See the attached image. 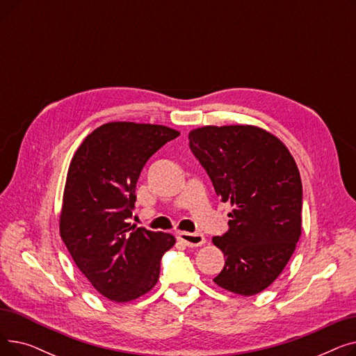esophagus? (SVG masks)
Returning <instances> with one entry per match:
<instances>
[{"label": "esophagus", "mask_w": 356, "mask_h": 356, "mask_svg": "<svg viewBox=\"0 0 356 356\" xmlns=\"http://www.w3.org/2000/svg\"><path fill=\"white\" fill-rule=\"evenodd\" d=\"M177 239L181 241L183 244L188 247H200L207 242V239H204L202 234H192V232H179Z\"/></svg>", "instance_id": "esophagus-1"}]
</instances>
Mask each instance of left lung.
Wrapping results in <instances>:
<instances>
[{"instance_id":"obj_1","label":"left lung","mask_w":356,"mask_h":356,"mask_svg":"<svg viewBox=\"0 0 356 356\" xmlns=\"http://www.w3.org/2000/svg\"><path fill=\"white\" fill-rule=\"evenodd\" d=\"M216 195L234 208L212 242L225 257L215 284L241 296L266 290L302 235V179L286 144L255 125H204L189 133Z\"/></svg>"}]
</instances>
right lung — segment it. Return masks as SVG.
<instances>
[{
  "instance_id": "obj_1",
  "label": "right lung",
  "mask_w": 356,
  "mask_h": 356,
  "mask_svg": "<svg viewBox=\"0 0 356 356\" xmlns=\"http://www.w3.org/2000/svg\"><path fill=\"white\" fill-rule=\"evenodd\" d=\"M180 133L157 124L108 122L74 152L66 176L59 231L74 264L99 294L115 303L152 290L172 234L131 225L144 164Z\"/></svg>"
}]
</instances>
